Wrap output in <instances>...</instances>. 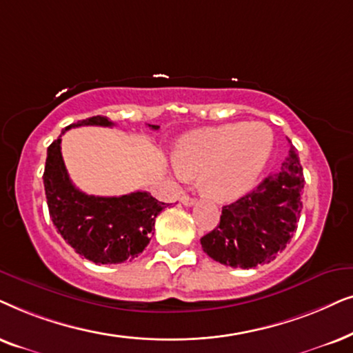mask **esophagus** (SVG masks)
Masks as SVG:
<instances>
[{"label":"esophagus","instance_id":"obj_1","mask_svg":"<svg viewBox=\"0 0 353 353\" xmlns=\"http://www.w3.org/2000/svg\"><path fill=\"white\" fill-rule=\"evenodd\" d=\"M181 203L185 205V206H192V205H195V199H192V196H189V195H182L181 196Z\"/></svg>","mask_w":353,"mask_h":353}]
</instances>
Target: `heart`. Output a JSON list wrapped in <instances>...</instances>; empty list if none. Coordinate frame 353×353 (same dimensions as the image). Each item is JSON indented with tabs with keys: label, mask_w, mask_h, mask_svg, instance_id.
I'll list each match as a JSON object with an SVG mask.
<instances>
[{
	"label": "heart",
	"mask_w": 353,
	"mask_h": 353,
	"mask_svg": "<svg viewBox=\"0 0 353 353\" xmlns=\"http://www.w3.org/2000/svg\"><path fill=\"white\" fill-rule=\"evenodd\" d=\"M272 132L263 122H232L195 130L179 140L172 172L179 179L200 172V189L216 201L252 189L272 152Z\"/></svg>",
	"instance_id": "obj_1"
}]
</instances>
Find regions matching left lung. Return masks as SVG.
<instances>
[{
    "label": "left lung",
    "instance_id": "left-lung-1",
    "mask_svg": "<svg viewBox=\"0 0 353 353\" xmlns=\"http://www.w3.org/2000/svg\"><path fill=\"white\" fill-rule=\"evenodd\" d=\"M303 185L299 152L290 143L278 172L223 206L219 224L200 239L203 252L221 265L243 270L271 263L297 231Z\"/></svg>",
    "mask_w": 353,
    "mask_h": 353
}]
</instances>
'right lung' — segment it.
Listing matches in <instances>:
<instances>
[{"label": "right lung", "mask_w": 353, "mask_h": 353, "mask_svg": "<svg viewBox=\"0 0 353 353\" xmlns=\"http://www.w3.org/2000/svg\"><path fill=\"white\" fill-rule=\"evenodd\" d=\"M81 125L111 128L114 122L105 116H93L68 125L61 135ZM150 128L157 130L159 125ZM43 184L50 218L61 237L79 255L97 265H116L139 256L150 243L157 216L166 208V203L142 190L121 196L83 194L65 171L61 139L46 152Z\"/></svg>", "instance_id": "obj_1"}]
</instances>
